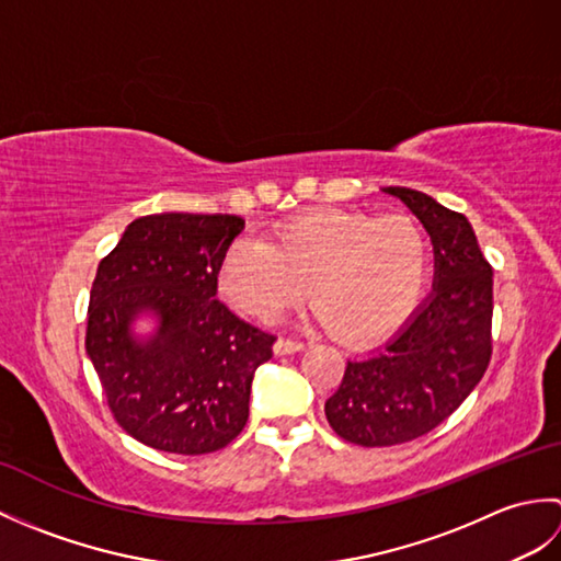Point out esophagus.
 Returning a JSON list of instances; mask_svg holds the SVG:
<instances>
[{
    "label": "esophagus",
    "mask_w": 561,
    "mask_h": 561,
    "mask_svg": "<svg viewBox=\"0 0 561 561\" xmlns=\"http://www.w3.org/2000/svg\"><path fill=\"white\" fill-rule=\"evenodd\" d=\"M304 350V342L301 340H291V337H279L274 342V354H294V352H301Z\"/></svg>",
    "instance_id": "obj_1"
}]
</instances>
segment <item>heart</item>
<instances>
[{
  "label": "heart",
  "mask_w": 561,
  "mask_h": 561,
  "mask_svg": "<svg viewBox=\"0 0 561 561\" xmlns=\"http://www.w3.org/2000/svg\"><path fill=\"white\" fill-rule=\"evenodd\" d=\"M426 277L428 241L414 219L328 207L279 221L267 241L236 238L219 267L221 294L241 313L270 323L306 289L313 316L344 342L398 328Z\"/></svg>",
  "instance_id": "heart-1"
}]
</instances>
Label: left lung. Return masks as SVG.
Instances as JSON below:
<instances>
[{
    "label": "left lung",
    "mask_w": 561,
    "mask_h": 561,
    "mask_svg": "<svg viewBox=\"0 0 561 561\" xmlns=\"http://www.w3.org/2000/svg\"><path fill=\"white\" fill-rule=\"evenodd\" d=\"M432 236L434 291L383 347L347 362L325 416L366 448L408 444L460 408L492 359V265L470 221L410 187H383Z\"/></svg>",
    "instance_id": "1"
}]
</instances>
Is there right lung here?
I'll use <instances>...</instances> for the list:
<instances>
[{
  "label": "right lung",
  "mask_w": 561,
  "mask_h": 561,
  "mask_svg": "<svg viewBox=\"0 0 561 561\" xmlns=\"http://www.w3.org/2000/svg\"><path fill=\"white\" fill-rule=\"evenodd\" d=\"M241 231L233 214H149L101 260L87 354L115 422L139 444L202 456L243 432L253 374L277 337L217 299L224 253ZM145 310L160 328L141 343L128 325Z\"/></svg>",
  "instance_id": "obj_1"
}]
</instances>
